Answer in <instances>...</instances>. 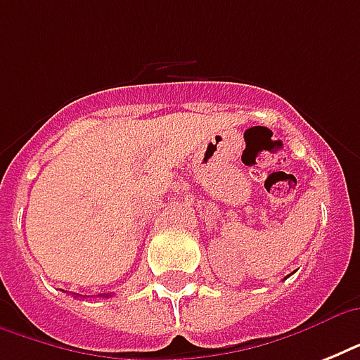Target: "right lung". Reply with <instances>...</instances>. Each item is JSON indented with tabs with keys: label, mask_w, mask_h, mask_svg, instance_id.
<instances>
[{
	"label": "right lung",
	"mask_w": 360,
	"mask_h": 360,
	"mask_svg": "<svg viewBox=\"0 0 360 360\" xmlns=\"http://www.w3.org/2000/svg\"><path fill=\"white\" fill-rule=\"evenodd\" d=\"M106 297H108V295H106Z\"/></svg>",
	"instance_id": "1"
}]
</instances>
